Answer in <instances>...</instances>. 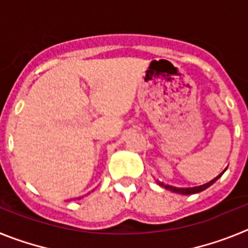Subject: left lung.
I'll return each mask as SVG.
<instances>
[{
    "label": "left lung",
    "mask_w": 248,
    "mask_h": 248,
    "mask_svg": "<svg viewBox=\"0 0 248 248\" xmlns=\"http://www.w3.org/2000/svg\"><path fill=\"white\" fill-rule=\"evenodd\" d=\"M220 176H221V175H218V176H216V177H215V179H212V180L210 181V183H206V184H203V185H200V186H194V187H176V186L166 185V184L159 183V181H157V184H159L160 186H163V187H165L166 190H170V191L175 192V194L191 195V194H198V192H201V191H203V190L207 189V187H210V186H211L212 184L215 183V181L217 180V179Z\"/></svg>",
    "instance_id": "8db88e82"
}]
</instances>
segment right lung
Instances as JSON below:
<instances>
[{
    "label": "right lung",
    "instance_id": "add662e5",
    "mask_svg": "<svg viewBox=\"0 0 248 248\" xmlns=\"http://www.w3.org/2000/svg\"><path fill=\"white\" fill-rule=\"evenodd\" d=\"M79 199H80V198H79Z\"/></svg>",
    "mask_w": 248,
    "mask_h": 248
}]
</instances>
